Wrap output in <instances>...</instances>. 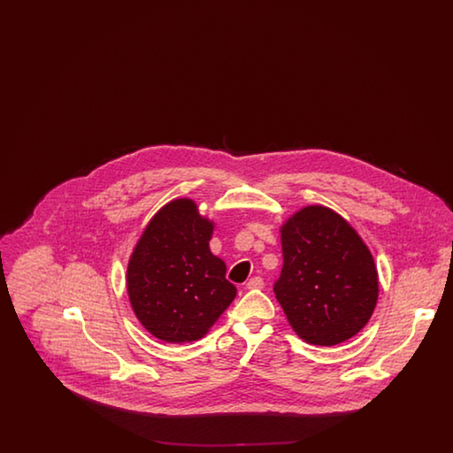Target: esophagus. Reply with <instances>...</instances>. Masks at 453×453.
I'll list each match as a JSON object with an SVG mask.
<instances>
[{"label":"esophagus","instance_id":"1","mask_svg":"<svg viewBox=\"0 0 453 453\" xmlns=\"http://www.w3.org/2000/svg\"><path fill=\"white\" fill-rule=\"evenodd\" d=\"M265 287V281L261 277H253V279H250L248 283H246V288L248 290H261Z\"/></svg>","mask_w":453,"mask_h":453}]
</instances>
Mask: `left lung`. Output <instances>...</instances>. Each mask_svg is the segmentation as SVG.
<instances>
[{
  "label": "left lung",
  "instance_id": "left-lung-1",
  "mask_svg": "<svg viewBox=\"0 0 453 453\" xmlns=\"http://www.w3.org/2000/svg\"><path fill=\"white\" fill-rule=\"evenodd\" d=\"M281 253L273 292L303 342L338 345L368 323L379 296L377 270L343 217L321 205L302 209L281 227Z\"/></svg>",
  "mask_w": 453,
  "mask_h": 453
}]
</instances>
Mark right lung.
Listing matches in <instances>:
<instances>
[{
	"mask_svg": "<svg viewBox=\"0 0 453 453\" xmlns=\"http://www.w3.org/2000/svg\"><path fill=\"white\" fill-rule=\"evenodd\" d=\"M212 222L188 198L152 217L127 268L132 309L157 340H200L236 297L226 265L209 248Z\"/></svg>",
	"mask_w": 453,
	"mask_h": 453,
	"instance_id": "1",
	"label": "right lung"
}]
</instances>
